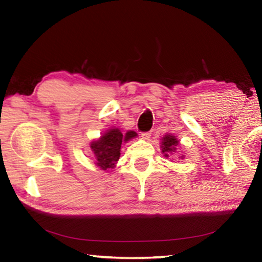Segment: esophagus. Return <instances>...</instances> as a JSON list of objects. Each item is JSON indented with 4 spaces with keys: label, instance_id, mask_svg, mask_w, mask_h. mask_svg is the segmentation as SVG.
<instances>
[{
    "label": "esophagus",
    "instance_id": "34e87169",
    "mask_svg": "<svg viewBox=\"0 0 262 262\" xmlns=\"http://www.w3.org/2000/svg\"><path fill=\"white\" fill-rule=\"evenodd\" d=\"M141 136H142V139H143V140L148 141V140L150 139V136H151V133H149V132H147V133H142Z\"/></svg>",
    "mask_w": 262,
    "mask_h": 262
}]
</instances>
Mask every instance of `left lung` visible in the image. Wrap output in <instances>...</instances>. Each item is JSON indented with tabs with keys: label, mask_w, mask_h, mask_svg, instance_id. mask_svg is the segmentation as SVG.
I'll use <instances>...</instances> for the list:
<instances>
[{
	"label": "left lung",
	"mask_w": 262,
	"mask_h": 262,
	"mask_svg": "<svg viewBox=\"0 0 262 262\" xmlns=\"http://www.w3.org/2000/svg\"><path fill=\"white\" fill-rule=\"evenodd\" d=\"M180 145L179 140L177 139V136L172 135V134H165L162 137V142H161V150L163 156L165 158H168L171 156H173L174 154L178 152V147ZM185 156H180L179 158L183 159Z\"/></svg>",
	"instance_id": "obj_1"
}]
</instances>
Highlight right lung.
<instances>
[{"instance_id": "obj_1", "label": "right lung", "mask_w": 262, "mask_h": 262, "mask_svg": "<svg viewBox=\"0 0 262 262\" xmlns=\"http://www.w3.org/2000/svg\"><path fill=\"white\" fill-rule=\"evenodd\" d=\"M137 137V133L128 130L126 134H122L119 128H110L99 139L90 142V148L96 158L95 165L100 170L113 168L120 158V149L122 143Z\"/></svg>"}]
</instances>
